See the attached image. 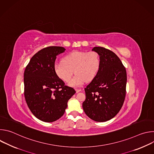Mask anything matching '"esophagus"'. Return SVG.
Returning a JSON list of instances; mask_svg holds the SVG:
<instances>
[{
	"label": "esophagus",
	"mask_w": 154,
	"mask_h": 154,
	"mask_svg": "<svg viewBox=\"0 0 154 154\" xmlns=\"http://www.w3.org/2000/svg\"><path fill=\"white\" fill-rule=\"evenodd\" d=\"M82 90H80V89H75V91H76V93H79V92H80V91H81Z\"/></svg>",
	"instance_id": "34e87169"
}]
</instances>
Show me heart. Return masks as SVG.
<instances>
[{
    "label": "heart",
    "mask_w": 154,
    "mask_h": 154,
    "mask_svg": "<svg viewBox=\"0 0 154 154\" xmlns=\"http://www.w3.org/2000/svg\"><path fill=\"white\" fill-rule=\"evenodd\" d=\"M100 66L98 54L94 51H74L66 55L63 61L56 62L54 70L56 75L62 81L68 82L76 74L68 85L79 87L86 81L90 82L97 76Z\"/></svg>",
    "instance_id": "heart-1"
}]
</instances>
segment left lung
Returning <instances> with one entry per match:
<instances>
[{"mask_svg":"<svg viewBox=\"0 0 154 154\" xmlns=\"http://www.w3.org/2000/svg\"><path fill=\"white\" fill-rule=\"evenodd\" d=\"M92 51L99 55L100 66L97 76L85 88L86 99L82 106L91 119L105 122L114 118L124 103L127 73L112 51L102 47H94Z\"/></svg>","mask_w":154,"mask_h":154,"instance_id":"1","label":"left lung"}]
</instances>
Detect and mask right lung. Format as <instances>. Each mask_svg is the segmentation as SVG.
Returning <instances> with one entry per match:
<instances>
[{
	"instance_id": "1",
	"label": "right lung",
	"mask_w": 154,
	"mask_h": 154,
	"mask_svg": "<svg viewBox=\"0 0 154 154\" xmlns=\"http://www.w3.org/2000/svg\"><path fill=\"white\" fill-rule=\"evenodd\" d=\"M60 46L44 48L30 59L24 74V96L33 115L39 120L52 122L60 118L69 99L75 93L71 87L55 74L57 56L65 51Z\"/></svg>"
}]
</instances>
